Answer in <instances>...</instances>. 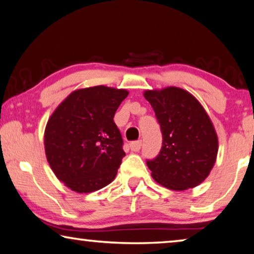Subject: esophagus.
<instances>
[{
    "label": "esophagus",
    "instance_id": "obj_1",
    "mask_svg": "<svg viewBox=\"0 0 254 254\" xmlns=\"http://www.w3.org/2000/svg\"><path fill=\"white\" fill-rule=\"evenodd\" d=\"M129 146H130V150H131V151L137 152V151H139V149H141V146H142V141H135V142H131L130 144H129Z\"/></svg>",
    "mask_w": 254,
    "mask_h": 254
}]
</instances>
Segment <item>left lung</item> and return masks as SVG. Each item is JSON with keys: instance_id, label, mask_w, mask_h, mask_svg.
Wrapping results in <instances>:
<instances>
[{"instance_id": "obj_1", "label": "left lung", "mask_w": 254, "mask_h": 254, "mask_svg": "<svg viewBox=\"0 0 254 254\" xmlns=\"http://www.w3.org/2000/svg\"><path fill=\"white\" fill-rule=\"evenodd\" d=\"M163 133V146L148 160L154 181L183 191L199 186L211 173L219 150L218 135L203 105L179 87L145 90Z\"/></svg>"}]
</instances>
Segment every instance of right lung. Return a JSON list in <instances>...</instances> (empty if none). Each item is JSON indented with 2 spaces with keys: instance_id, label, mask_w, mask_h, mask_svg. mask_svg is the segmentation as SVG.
<instances>
[{
  "instance_id": "right-lung-1",
  "label": "right lung",
  "mask_w": 254,
  "mask_h": 254,
  "mask_svg": "<svg viewBox=\"0 0 254 254\" xmlns=\"http://www.w3.org/2000/svg\"><path fill=\"white\" fill-rule=\"evenodd\" d=\"M126 89L95 86L72 91L48 119L45 150L56 178L79 193L100 190L115 180L125 157L113 121Z\"/></svg>"
}]
</instances>
